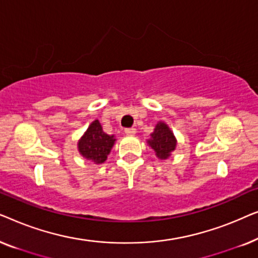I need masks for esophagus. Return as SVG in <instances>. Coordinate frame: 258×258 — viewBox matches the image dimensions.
Segmentation results:
<instances>
[{"label":"esophagus","instance_id":"1","mask_svg":"<svg viewBox=\"0 0 258 258\" xmlns=\"http://www.w3.org/2000/svg\"><path fill=\"white\" fill-rule=\"evenodd\" d=\"M124 133L126 134V135H135L136 129L135 128H125Z\"/></svg>","mask_w":258,"mask_h":258}]
</instances>
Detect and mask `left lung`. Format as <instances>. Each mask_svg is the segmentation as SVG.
<instances>
[{
	"label": "left lung",
	"mask_w": 258,
	"mask_h": 258,
	"mask_svg": "<svg viewBox=\"0 0 258 258\" xmlns=\"http://www.w3.org/2000/svg\"><path fill=\"white\" fill-rule=\"evenodd\" d=\"M150 136L151 140L148 141V143L155 150L157 157L164 160L170 156L171 151L175 150L176 139L169 126L165 123L160 122L155 126L154 133Z\"/></svg>",
	"instance_id": "1"
}]
</instances>
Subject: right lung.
Instances as JSON below:
<instances>
[{
	"mask_svg": "<svg viewBox=\"0 0 258 258\" xmlns=\"http://www.w3.org/2000/svg\"><path fill=\"white\" fill-rule=\"evenodd\" d=\"M114 142V136L105 134L102 130L100 122L96 119L91 123L82 139L79 141V150L87 160L95 163H103L107 160Z\"/></svg>",
	"mask_w": 258,
	"mask_h": 258,
	"instance_id": "obj_1",
	"label": "right lung"
}]
</instances>
